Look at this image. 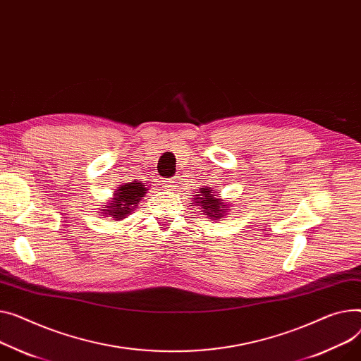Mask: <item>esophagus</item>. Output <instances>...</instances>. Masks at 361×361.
Returning a JSON list of instances; mask_svg holds the SVG:
<instances>
[{
  "mask_svg": "<svg viewBox=\"0 0 361 361\" xmlns=\"http://www.w3.org/2000/svg\"><path fill=\"white\" fill-rule=\"evenodd\" d=\"M177 180L176 178H171V180H166V181H164L162 183V185H164V188H166V190H174L176 187H177Z\"/></svg>",
  "mask_w": 361,
  "mask_h": 361,
  "instance_id": "esophagus-1",
  "label": "esophagus"
}]
</instances>
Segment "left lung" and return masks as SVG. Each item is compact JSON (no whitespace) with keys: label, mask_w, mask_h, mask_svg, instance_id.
<instances>
[{"label":"left lung","mask_w":361,"mask_h":361,"mask_svg":"<svg viewBox=\"0 0 361 361\" xmlns=\"http://www.w3.org/2000/svg\"><path fill=\"white\" fill-rule=\"evenodd\" d=\"M196 190V188H195ZM193 203L199 207L203 209V214L207 216L212 221H219L224 216L231 214V207L232 204L229 202H225L218 188H212V187H202L197 195H195Z\"/></svg>","instance_id":"left-lung-1"}]
</instances>
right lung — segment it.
<instances>
[{
	"label": "right lung",
	"instance_id": "right-lung-1",
	"mask_svg": "<svg viewBox=\"0 0 361 361\" xmlns=\"http://www.w3.org/2000/svg\"><path fill=\"white\" fill-rule=\"evenodd\" d=\"M149 188L147 187V183H126L118 185L116 191H113L114 196L111 200H109L107 204H103L104 209H102L100 214L104 218L111 219V222H117L125 219L126 216L132 214L137 204L140 203L142 197L147 195Z\"/></svg>",
	"mask_w": 361,
	"mask_h": 361
}]
</instances>
